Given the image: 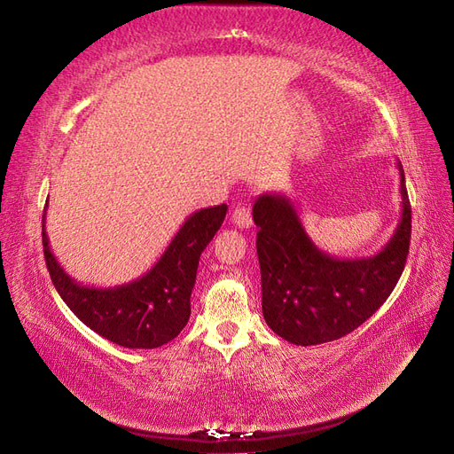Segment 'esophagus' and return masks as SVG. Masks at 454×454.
I'll list each match as a JSON object with an SVG mask.
<instances>
[{"mask_svg": "<svg viewBox=\"0 0 454 454\" xmlns=\"http://www.w3.org/2000/svg\"><path fill=\"white\" fill-rule=\"evenodd\" d=\"M232 223H235L239 229H250L252 227V215H250V210L248 206H237L235 212H232L231 215Z\"/></svg>", "mask_w": 454, "mask_h": 454, "instance_id": "34e87169", "label": "esophagus"}]
</instances>
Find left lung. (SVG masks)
<instances>
[{
	"label": "left lung",
	"mask_w": 454,
	"mask_h": 454,
	"mask_svg": "<svg viewBox=\"0 0 454 454\" xmlns=\"http://www.w3.org/2000/svg\"><path fill=\"white\" fill-rule=\"evenodd\" d=\"M402 217L384 248L362 259H337L309 239L284 195L254 204L261 307L267 325L287 342L322 345L348 335L388 299L400 280L411 242V204L402 162Z\"/></svg>",
	"instance_id": "obj_1"
}]
</instances>
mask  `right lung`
I'll list each match as a JSON object with an SVG mask.
<instances>
[{
  "mask_svg": "<svg viewBox=\"0 0 454 454\" xmlns=\"http://www.w3.org/2000/svg\"><path fill=\"white\" fill-rule=\"evenodd\" d=\"M225 214L227 204L191 214L144 277L115 287L83 286L67 277L49 248L43 214V254L51 280L77 318L104 339L127 348L162 347L187 325L200 254Z\"/></svg>",
  "mask_w": 454,
  "mask_h": 454,
  "instance_id": "add662e5",
  "label": "right lung"
}]
</instances>
